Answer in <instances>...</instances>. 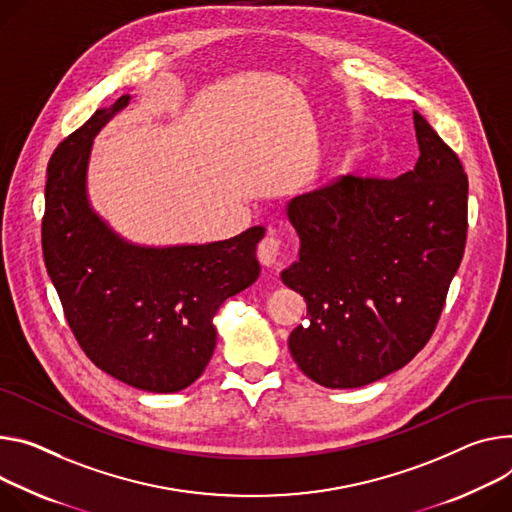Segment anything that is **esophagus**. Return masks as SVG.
<instances>
[{
	"mask_svg": "<svg viewBox=\"0 0 512 512\" xmlns=\"http://www.w3.org/2000/svg\"><path fill=\"white\" fill-rule=\"evenodd\" d=\"M280 255H282V245L273 235L265 237L257 247V259L265 267H273L280 263Z\"/></svg>",
	"mask_w": 512,
	"mask_h": 512,
	"instance_id": "34e87169",
	"label": "esophagus"
}]
</instances>
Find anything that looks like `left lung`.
I'll return each mask as SVG.
<instances>
[{
    "label": "left lung",
    "mask_w": 512,
    "mask_h": 512,
    "mask_svg": "<svg viewBox=\"0 0 512 512\" xmlns=\"http://www.w3.org/2000/svg\"><path fill=\"white\" fill-rule=\"evenodd\" d=\"M418 161L396 179L339 175L286 204L300 259L282 282L306 300L288 347L333 390L404 367L431 339L466 249L468 177L418 114Z\"/></svg>",
    "instance_id": "left-lung-1"
}]
</instances>
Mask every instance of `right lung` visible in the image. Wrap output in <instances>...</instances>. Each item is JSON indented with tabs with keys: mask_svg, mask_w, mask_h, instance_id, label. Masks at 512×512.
<instances>
[{
	"mask_svg": "<svg viewBox=\"0 0 512 512\" xmlns=\"http://www.w3.org/2000/svg\"><path fill=\"white\" fill-rule=\"evenodd\" d=\"M130 100L96 110L53 153L42 255L85 355L136 390L171 394L204 374L220 304L259 277L265 228L204 245L147 247L120 237L89 202L87 167L94 138Z\"/></svg>",
	"mask_w": 512,
	"mask_h": 512,
	"instance_id": "1",
	"label": "right lung"
}]
</instances>
